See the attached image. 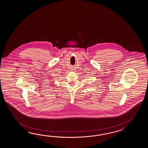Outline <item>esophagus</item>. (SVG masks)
<instances>
[{
	"label": "esophagus",
	"mask_w": 148,
	"mask_h": 148,
	"mask_svg": "<svg viewBox=\"0 0 148 148\" xmlns=\"http://www.w3.org/2000/svg\"><path fill=\"white\" fill-rule=\"evenodd\" d=\"M75 69H73H73H71V71H74V70H75Z\"/></svg>",
	"instance_id": "34e87169"
}]
</instances>
